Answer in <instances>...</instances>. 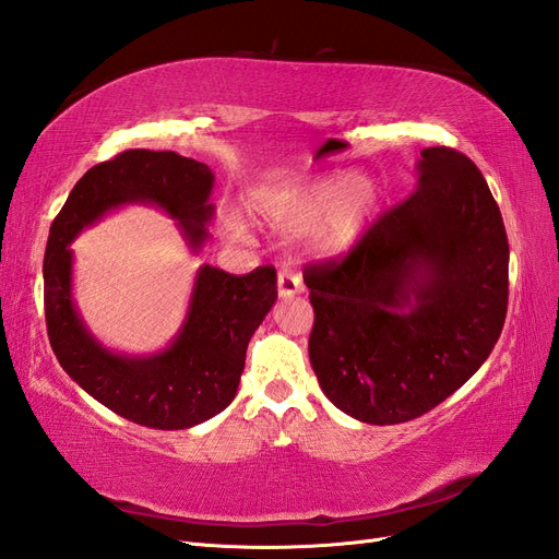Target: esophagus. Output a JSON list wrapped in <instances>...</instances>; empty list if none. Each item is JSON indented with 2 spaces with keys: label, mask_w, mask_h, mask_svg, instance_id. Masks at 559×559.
Wrapping results in <instances>:
<instances>
[{
  "label": "esophagus",
  "mask_w": 559,
  "mask_h": 559,
  "mask_svg": "<svg viewBox=\"0 0 559 559\" xmlns=\"http://www.w3.org/2000/svg\"><path fill=\"white\" fill-rule=\"evenodd\" d=\"M277 294H280V298H292V296L302 294V280L296 273H292V270H286V267L280 270Z\"/></svg>",
  "instance_id": "esophagus-1"
}]
</instances>
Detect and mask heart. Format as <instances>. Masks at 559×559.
I'll return each instance as SVG.
<instances>
[{
	"instance_id": "b5f03b06",
	"label": "heart",
	"mask_w": 559,
	"mask_h": 559,
	"mask_svg": "<svg viewBox=\"0 0 559 559\" xmlns=\"http://www.w3.org/2000/svg\"><path fill=\"white\" fill-rule=\"evenodd\" d=\"M380 200V183L364 173L292 177L253 191L249 212L280 233H302L321 257H335L359 242ZM222 228L230 238L247 233L245 218L235 212L222 218Z\"/></svg>"
}]
</instances>
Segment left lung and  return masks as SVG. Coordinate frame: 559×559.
<instances>
[{"label": "left lung", "mask_w": 559, "mask_h": 559, "mask_svg": "<svg viewBox=\"0 0 559 559\" xmlns=\"http://www.w3.org/2000/svg\"><path fill=\"white\" fill-rule=\"evenodd\" d=\"M415 193L337 263L306 267L310 364L366 425H401L454 394L495 349L509 306V238L460 151H419Z\"/></svg>", "instance_id": "left-lung-1"}]
</instances>
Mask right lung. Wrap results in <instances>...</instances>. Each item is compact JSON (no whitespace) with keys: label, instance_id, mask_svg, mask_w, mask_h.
<instances>
[{"label":"right lung","instance_id":"obj_1","mask_svg":"<svg viewBox=\"0 0 559 559\" xmlns=\"http://www.w3.org/2000/svg\"><path fill=\"white\" fill-rule=\"evenodd\" d=\"M214 173L175 151L132 148L83 175L50 224L44 257L48 341L62 370L83 392L134 425L191 429L226 411L238 394L247 345L275 306L273 265L228 275L202 263L179 331L154 354H128L103 345L74 300V251L81 230L128 207H158L191 253L210 240Z\"/></svg>","mask_w":559,"mask_h":559}]
</instances>
